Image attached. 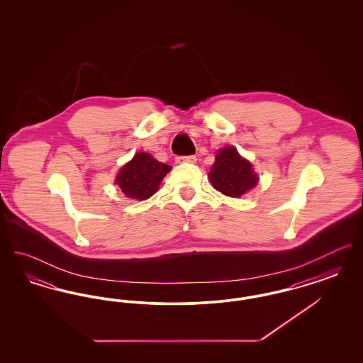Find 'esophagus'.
<instances>
[{
    "instance_id": "obj_1",
    "label": "esophagus",
    "mask_w": 363,
    "mask_h": 363,
    "mask_svg": "<svg viewBox=\"0 0 363 363\" xmlns=\"http://www.w3.org/2000/svg\"><path fill=\"white\" fill-rule=\"evenodd\" d=\"M196 160H197V157L194 155L189 156H178L177 157V163H196Z\"/></svg>"
}]
</instances>
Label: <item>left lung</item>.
<instances>
[{"label": "left lung", "mask_w": 363, "mask_h": 363, "mask_svg": "<svg viewBox=\"0 0 363 363\" xmlns=\"http://www.w3.org/2000/svg\"><path fill=\"white\" fill-rule=\"evenodd\" d=\"M208 177L215 189L230 197H241L259 182L252 163L243 159L234 147L218 151Z\"/></svg>", "instance_id": "obj_1"}]
</instances>
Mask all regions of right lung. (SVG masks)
Returning <instances> with one entry per match:
<instances>
[{
    "label": "right lung",
    "instance_id": "1",
    "mask_svg": "<svg viewBox=\"0 0 363 363\" xmlns=\"http://www.w3.org/2000/svg\"><path fill=\"white\" fill-rule=\"evenodd\" d=\"M172 170V166L164 164L147 152H138L128 162L118 175L116 184L123 194L135 200H147L155 194L164 175Z\"/></svg>",
    "mask_w": 363,
    "mask_h": 363
}]
</instances>
